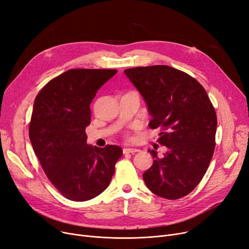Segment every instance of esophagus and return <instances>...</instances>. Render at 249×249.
<instances>
[{
    "label": "esophagus",
    "mask_w": 249,
    "mask_h": 249,
    "mask_svg": "<svg viewBox=\"0 0 249 249\" xmlns=\"http://www.w3.org/2000/svg\"><path fill=\"white\" fill-rule=\"evenodd\" d=\"M138 150H139V149H137V148L126 147V148L123 149V153H124V154H135V153H137Z\"/></svg>",
    "instance_id": "esophagus-1"
}]
</instances>
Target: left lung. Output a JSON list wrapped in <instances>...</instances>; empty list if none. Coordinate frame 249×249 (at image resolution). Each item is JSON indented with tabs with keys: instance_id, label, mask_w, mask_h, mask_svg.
Masks as SVG:
<instances>
[{
	"instance_id": "left-lung-1",
	"label": "left lung",
	"mask_w": 249,
	"mask_h": 249,
	"mask_svg": "<svg viewBox=\"0 0 249 249\" xmlns=\"http://www.w3.org/2000/svg\"><path fill=\"white\" fill-rule=\"evenodd\" d=\"M143 98L151 129L160 128L163 157L148 149L154 164L143 173L147 188L156 196L178 199L196 188L214 150L217 116L200 83L185 72L166 65L124 71Z\"/></svg>"
}]
</instances>
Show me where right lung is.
I'll return each instance as SVG.
<instances>
[{
  "label": "right lung",
  "instance_id": "right-lung-1",
  "mask_svg": "<svg viewBox=\"0 0 249 249\" xmlns=\"http://www.w3.org/2000/svg\"><path fill=\"white\" fill-rule=\"evenodd\" d=\"M117 70L71 69L49 81L34 104L29 138L47 177L63 196L89 200L109 186L122 149L86 142L90 104Z\"/></svg>",
  "mask_w": 249,
  "mask_h": 249
}]
</instances>
